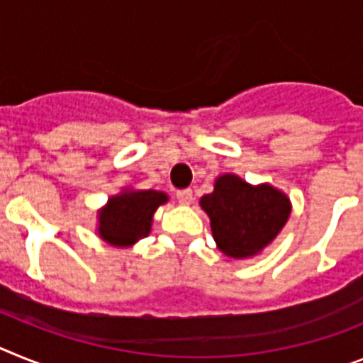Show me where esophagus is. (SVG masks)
I'll list each match as a JSON object with an SVG mask.
<instances>
[{
	"label": "esophagus",
	"instance_id": "1",
	"mask_svg": "<svg viewBox=\"0 0 363 363\" xmlns=\"http://www.w3.org/2000/svg\"><path fill=\"white\" fill-rule=\"evenodd\" d=\"M177 201L182 204V206H190L194 203V191L188 188V190H179L177 191Z\"/></svg>",
	"mask_w": 363,
	"mask_h": 363
}]
</instances>
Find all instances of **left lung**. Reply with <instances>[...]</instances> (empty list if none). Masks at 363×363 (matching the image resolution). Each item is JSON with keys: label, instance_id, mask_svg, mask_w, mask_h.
<instances>
[{"label": "left lung", "instance_id": "1", "mask_svg": "<svg viewBox=\"0 0 363 363\" xmlns=\"http://www.w3.org/2000/svg\"><path fill=\"white\" fill-rule=\"evenodd\" d=\"M199 204L210 217L217 248L232 259L259 256L279 235L292 212L285 191L269 182L254 186L235 173L219 175L212 194L203 195Z\"/></svg>", "mask_w": 363, "mask_h": 363}]
</instances>
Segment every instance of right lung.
I'll use <instances>...</instances> for the list:
<instances>
[{
  "instance_id": "obj_1",
  "label": "right lung",
  "mask_w": 363,
  "mask_h": 363,
  "mask_svg": "<svg viewBox=\"0 0 363 363\" xmlns=\"http://www.w3.org/2000/svg\"><path fill=\"white\" fill-rule=\"evenodd\" d=\"M168 201L164 191L125 186L96 212V234L109 247L131 248L150 235L157 208Z\"/></svg>"
}]
</instances>
